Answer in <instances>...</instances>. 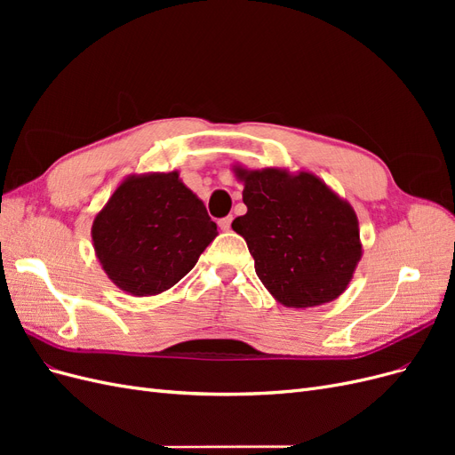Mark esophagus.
Instances as JSON below:
<instances>
[{
  "label": "esophagus",
  "instance_id": "obj_1",
  "mask_svg": "<svg viewBox=\"0 0 455 455\" xmlns=\"http://www.w3.org/2000/svg\"><path fill=\"white\" fill-rule=\"evenodd\" d=\"M231 220H233V216H226V218L220 220V222H218L220 229H222V231H229V228H231Z\"/></svg>",
  "mask_w": 455,
  "mask_h": 455
}]
</instances>
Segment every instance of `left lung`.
Instances as JSON below:
<instances>
[{"instance_id":"1","label":"left lung","mask_w":455,"mask_h":455,"mask_svg":"<svg viewBox=\"0 0 455 455\" xmlns=\"http://www.w3.org/2000/svg\"><path fill=\"white\" fill-rule=\"evenodd\" d=\"M246 214L233 231L246 241L258 279L284 307L306 309L346 292L363 258L353 206L309 171L233 164Z\"/></svg>"}]
</instances>
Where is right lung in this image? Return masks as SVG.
Instances as JSON below:
<instances>
[{"instance_id": "obj_1", "label": "right lung", "mask_w": 455, "mask_h": 455, "mask_svg": "<svg viewBox=\"0 0 455 455\" xmlns=\"http://www.w3.org/2000/svg\"><path fill=\"white\" fill-rule=\"evenodd\" d=\"M218 235L180 172L131 174L96 212L94 254L108 279L136 298L169 291Z\"/></svg>"}]
</instances>
